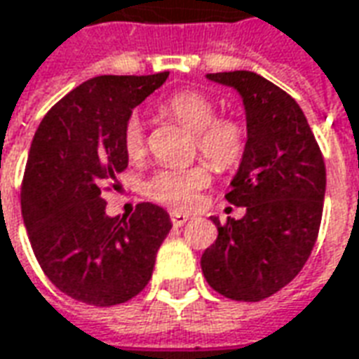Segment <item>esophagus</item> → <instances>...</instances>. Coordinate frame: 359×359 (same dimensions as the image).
I'll return each instance as SVG.
<instances>
[{
  "mask_svg": "<svg viewBox=\"0 0 359 359\" xmlns=\"http://www.w3.org/2000/svg\"><path fill=\"white\" fill-rule=\"evenodd\" d=\"M171 222L175 227H180V225H184L188 222V215L180 214V212H171Z\"/></svg>",
  "mask_w": 359,
  "mask_h": 359,
  "instance_id": "esophagus-1",
  "label": "esophagus"
}]
</instances>
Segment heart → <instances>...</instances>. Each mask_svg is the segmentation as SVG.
Masks as SVG:
<instances>
[{"mask_svg":"<svg viewBox=\"0 0 359 359\" xmlns=\"http://www.w3.org/2000/svg\"><path fill=\"white\" fill-rule=\"evenodd\" d=\"M161 110L169 118L194 132L200 154L217 169H231L243 159L247 149V128L237 118H215L214 101L196 89L171 95ZM124 149L130 157H140L145 149L144 124L137 114L124 126ZM210 184V172L202 165L188 169H163L147 180V194L172 208H188L198 190Z\"/></svg>","mask_w":359,"mask_h":359,"instance_id":"b5f03b06","label":"heart"}]
</instances>
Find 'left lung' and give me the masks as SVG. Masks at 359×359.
Segmentation results:
<instances>
[{"label": "left lung", "instance_id": "left-lung-1", "mask_svg": "<svg viewBox=\"0 0 359 359\" xmlns=\"http://www.w3.org/2000/svg\"><path fill=\"white\" fill-rule=\"evenodd\" d=\"M239 93L247 116V149L227 202L241 219L212 222L217 239L202 255L215 292L235 302L266 299L302 272L319 235L327 188L325 161L299 104L255 72L208 74Z\"/></svg>", "mask_w": 359, "mask_h": 359}]
</instances>
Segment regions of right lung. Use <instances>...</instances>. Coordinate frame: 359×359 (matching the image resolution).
<instances>
[{
    "instance_id": "right-lung-1",
    "label": "right lung",
    "mask_w": 359,
    "mask_h": 359,
    "mask_svg": "<svg viewBox=\"0 0 359 359\" xmlns=\"http://www.w3.org/2000/svg\"><path fill=\"white\" fill-rule=\"evenodd\" d=\"M169 72L99 75L57 101L32 137L21 187L22 222L40 268L60 292L95 307L144 290L171 231L169 214L142 202L107 215L101 184L128 167L124 126Z\"/></svg>"
}]
</instances>
